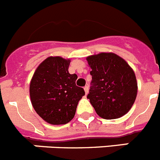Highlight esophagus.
<instances>
[{
  "label": "esophagus",
  "mask_w": 160,
  "mask_h": 160,
  "mask_svg": "<svg viewBox=\"0 0 160 160\" xmlns=\"http://www.w3.org/2000/svg\"><path fill=\"white\" fill-rule=\"evenodd\" d=\"M84 90H85V93H86V94H88L89 92V86H86V87H84Z\"/></svg>",
  "instance_id": "obj_1"
}]
</instances>
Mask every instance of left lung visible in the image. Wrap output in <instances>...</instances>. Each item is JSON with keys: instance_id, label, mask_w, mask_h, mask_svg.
Segmentation results:
<instances>
[{"instance_id": "8db88e82", "label": "left lung", "mask_w": 160, "mask_h": 160, "mask_svg": "<svg viewBox=\"0 0 160 160\" xmlns=\"http://www.w3.org/2000/svg\"><path fill=\"white\" fill-rule=\"evenodd\" d=\"M92 69L87 98L96 113L105 119L123 116L137 95L135 74L125 60L113 53H101L87 58Z\"/></svg>"}]
</instances>
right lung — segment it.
Masks as SVG:
<instances>
[{
  "label": "right lung",
  "instance_id": "obj_1",
  "mask_svg": "<svg viewBox=\"0 0 160 160\" xmlns=\"http://www.w3.org/2000/svg\"><path fill=\"white\" fill-rule=\"evenodd\" d=\"M70 63L61 57L48 58L37 68L31 80L32 107L41 118L53 125L71 121L85 95L83 88L76 86L77 74L68 71Z\"/></svg>",
  "mask_w": 160,
  "mask_h": 160
}]
</instances>
